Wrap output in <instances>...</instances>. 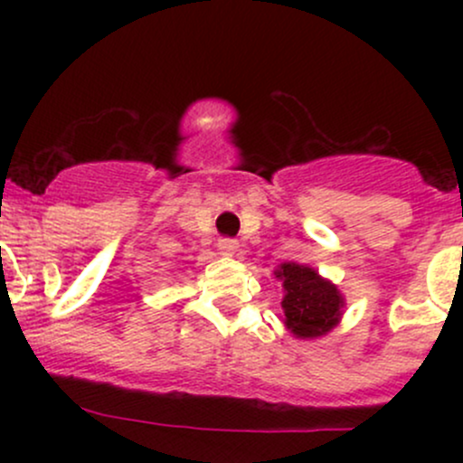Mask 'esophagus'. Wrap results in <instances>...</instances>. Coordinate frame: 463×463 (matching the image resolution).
Instances as JSON below:
<instances>
[{"mask_svg":"<svg viewBox=\"0 0 463 463\" xmlns=\"http://www.w3.org/2000/svg\"><path fill=\"white\" fill-rule=\"evenodd\" d=\"M217 248L222 250V254H226V257H232V254L237 252L239 250V243L235 241V239H220V243H217Z\"/></svg>","mask_w":463,"mask_h":463,"instance_id":"obj_1","label":"esophagus"}]
</instances>
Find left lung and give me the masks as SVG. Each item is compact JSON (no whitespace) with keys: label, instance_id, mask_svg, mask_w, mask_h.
<instances>
[{"label":"left lung","instance_id":"obj_1","mask_svg":"<svg viewBox=\"0 0 463 463\" xmlns=\"http://www.w3.org/2000/svg\"><path fill=\"white\" fill-rule=\"evenodd\" d=\"M276 279L283 283L285 326L298 339H316L333 331L344 309V296L331 280L322 279L313 268L298 263H280Z\"/></svg>","mask_w":463,"mask_h":463}]
</instances>
